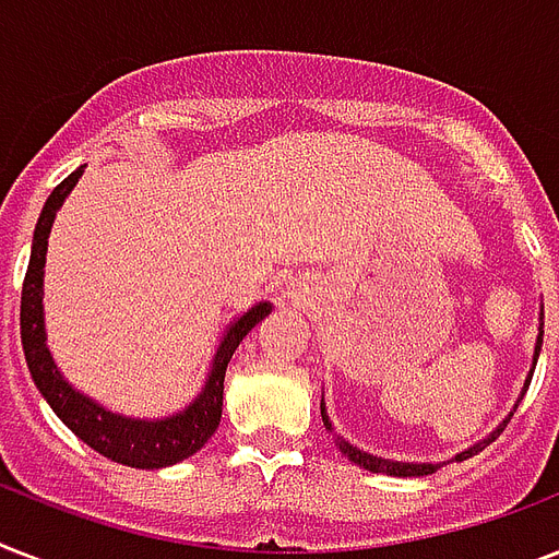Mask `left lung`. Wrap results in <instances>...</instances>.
I'll list each match as a JSON object with an SVG mask.
<instances>
[{
    "instance_id": "obj_1",
    "label": "left lung",
    "mask_w": 559,
    "mask_h": 559,
    "mask_svg": "<svg viewBox=\"0 0 559 559\" xmlns=\"http://www.w3.org/2000/svg\"><path fill=\"white\" fill-rule=\"evenodd\" d=\"M539 348H543V328H539L537 348H534V366H537V359H539ZM534 366H531V371H528V380H525V389H528V385H531V377H534ZM525 389H522V394H525ZM522 394H520V400H522ZM520 400H516V406H520ZM516 406H513V412H516ZM513 412H511V415H508V417H504L502 424L496 426L493 432L487 435L485 441L473 443V447H469V450L459 452V455H455V461L469 459V455H476V452L485 450L487 443H493L496 438H499V435H502L504 426H508V420H511V417H513ZM322 420H324V429H328V432H333L331 417H328V412H324V397H322ZM336 447H340V450L345 452V455H348V459L354 461V464H359V467H362V469H371V473H385V476H400V478H412V476H432L435 469L441 467V464H408V461L377 459V455H371V452L357 450V447H354V443L345 441V438H336Z\"/></svg>"
}]
</instances>
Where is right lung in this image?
Segmentation results:
<instances>
[{
    "label": "right lung",
    "instance_id": "1",
    "mask_svg": "<svg viewBox=\"0 0 559 559\" xmlns=\"http://www.w3.org/2000/svg\"><path fill=\"white\" fill-rule=\"evenodd\" d=\"M83 168L60 182L55 191L48 193L43 214L34 228V243H31V261L25 272V284H22V305H20V333H22V350H25V362L34 377V385L46 403L55 408V415L81 438L86 447L100 452L104 459L127 464L135 469H159L170 467L186 461L202 443L209 441L214 429L219 426L223 415V380H226V368L231 362V354L243 336L252 331L254 324L272 313L270 301L254 305L243 316H237L235 322L228 324L223 340L217 345V354L211 359L209 380L202 391L188 403L182 412L159 420H142V417H124L109 412L100 403L90 400L72 382L63 380L60 368L51 359V350L46 345V322H43V266H46L48 252V235H51V223H55L57 209L63 205Z\"/></svg>",
    "mask_w": 559,
    "mask_h": 559
}]
</instances>
